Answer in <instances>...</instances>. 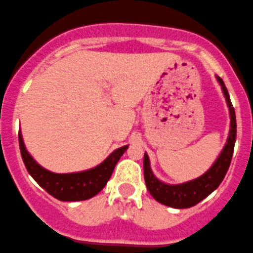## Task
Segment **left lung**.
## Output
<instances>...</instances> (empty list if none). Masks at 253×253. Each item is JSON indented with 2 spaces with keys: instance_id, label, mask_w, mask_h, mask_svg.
<instances>
[{
  "instance_id": "8db88e82",
  "label": "left lung",
  "mask_w": 253,
  "mask_h": 253,
  "mask_svg": "<svg viewBox=\"0 0 253 253\" xmlns=\"http://www.w3.org/2000/svg\"><path fill=\"white\" fill-rule=\"evenodd\" d=\"M217 81L222 86L226 102L230 108L231 129L227 143H226L225 148H223L222 153L220 154L217 160L215 161V164L203 176L180 185H168L156 179L150 169L148 155L145 154L144 155V179H145L146 187H148L149 192L153 195L154 199L160 204H164V205L175 209H187L195 206L201 200H204L206 196H209L213 190L217 189L218 185L222 182L228 168H230L235 141H236V115H235V109H233V105L231 103L225 83L220 77H217Z\"/></svg>"
}]
</instances>
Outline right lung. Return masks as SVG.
<instances>
[{
  "label": "right lung",
  "mask_w": 253,
  "mask_h": 253,
  "mask_svg": "<svg viewBox=\"0 0 253 253\" xmlns=\"http://www.w3.org/2000/svg\"><path fill=\"white\" fill-rule=\"evenodd\" d=\"M18 141L22 160L31 176L48 194L61 201H82L95 196L107 185L120 156L128 149V145H125L114 150L94 169L72 174H56L43 169L33 160L26 150L21 133H18Z\"/></svg>",
  "instance_id": "right-lung-1"
}]
</instances>
